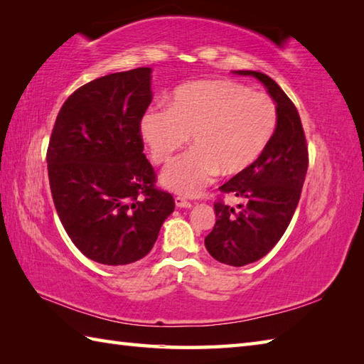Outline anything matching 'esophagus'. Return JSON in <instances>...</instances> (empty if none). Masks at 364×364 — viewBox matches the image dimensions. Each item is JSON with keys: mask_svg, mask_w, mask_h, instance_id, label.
I'll list each match as a JSON object with an SVG mask.
<instances>
[{"mask_svg": "<svg viewBox=\"0 0 364 364\" xmlns=\"http://www.w3.org/2000/svg\"><path fill=\"white\" fill-rule=\"evenodd\" d=\"M175 205L178 206V208H191L192 206V203L189 202L188 198H184V197H175Z\"/></svg>", "mask_w": 364, "mask_h": 364, "instance_id": "1", "label": "esophagus"}]
</instances>
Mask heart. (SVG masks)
I'll return each mask as SVG.
<instances>
[{
  "label": "heart",
  "instance_id": "b5f03b06",
  "mask_svg": "<svg viewBox=\"0 0 364 364\" xmlns=\"http://www.w3.org/2000/svg\"><path fill=\"white\" fill-rule=\"evenodd\" d=\"M278 111L272 98L230 80H202L176 87L167 109L153 106L141 136L154 164H164L188 144L194 149L164 168L162 186L198 196L219 172L233 175L258 161L272 141Z\"/></svg>",
  "mask_w": 364,
  "mask_h": 364
}]
</instances>
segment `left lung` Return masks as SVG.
Segmentation results:
<instances>
[{
	"instance_id": "1",
	"label": "left lung",
	"mask_w": 364,
	"mask_h": 364,
	"mask_svg": "<svg viewBox=\"0 0 364 364\" xmlns=\"http://www.w3.org/2000/svg\"><path fill=\"white\" fill-rule=\"evenodd\" d=\"M255 76L275 100L278 125L264 153L250 167L222 184L214 202L215 223L205 237L206 250L223 264L241 267L264 257L284 235L299 205L308 168V145L297 107L267 75ZM225 195L244 198L239 210L223 202Z\"/></svg>"
}]
</instances>
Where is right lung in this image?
<instances>
[{
  "instance_id": "right-lung-1",
  "label": "right lung",
  "mask_w": 364,
  "mask_h": 364,
  "mask_svg": "<svg viewBox=\"0 0 364 364\" xmlns=\"http://www.w3.org/2000/svg\"><path fill=\"white\" fill-rule=\"evenodd\" d=\"M151 68L111 73L65 100L46 162L54 208L68 237L92 261L144 258L175 210L144 154L141 120L151 103Z\"/></svg>"
}]
</instances>
